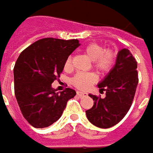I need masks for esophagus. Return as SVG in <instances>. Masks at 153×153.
Listing matches in <instances>:
<instances>
[{"instance_id":"esophagus-1","label":"esophagus","mask_w":153,"mask_h":153,"mask_svg":"<svg viewBox=\"0 0 153 153\" xmlns=\"http://www.w3.org/2000/svg\"><path fill=\"white\" fill-rule=\"evenodd\" d=\"M76 94H77L78 97H84V96H86V95H87L86 92H83V91H77Z\"/></svg>"}]
</instances>
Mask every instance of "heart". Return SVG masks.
Here are the masks:
<instances>
[{
  "mask_svg": "<svg viewBox=\"0 0 153 153\" xmlns=\"http://www.w3.org/2000/svg\"><path fill=\"white\" fill-rule=\"evenodd\" d=\"M84 52L86 55L92 61L94 68L100 71V73H107L109 72L115 64L116 54L114 51L110 49L103 48L101 45L91 43L86 46ZM64 68L66 69H69L71 68V57H68ZM97 81V75L93 72L88 73H78L76 74L71 80V83L74 86L80 90H86L92 84Z\"/></svg>",
  "mask_w": 153,
  "mask_h": 153,
  "instance_id": "obj_1",
  "label": "heart"
}]
</instances>
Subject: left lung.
Returning <instances> with one entry per match:
<instances>
[{
	"mask_svg": "<svg viewBox=\"0 0 153 153\" xmlns=\"http://www.w3.org/2000/svg\"><path fill=\"white\" fill-rule=\"evenodd\" d=\"M137 62L128 49L119 51L114 68L98 84L100 91H105L104 99L89 94L94 100L86 110L89 122L96 127L107 128L120 123L132 105L138 84Z\"/></svg>",
	"mask_w": 153,
	"mask_h": 153,
	"instance_id": "left-lung-1",
	"label": "left lung"
}]
</instances>
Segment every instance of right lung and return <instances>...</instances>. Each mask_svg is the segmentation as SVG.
I'll return each mask as SVG.
<instances>
[{
	"mask_svg": "<svg viewBox=\"0 0 153 153\" xmlns=\"http://www.w3.org/2000/svg\"><path fill=\"white\" fill-rule=\"evenodd\" d=\"M80 46L77 39L46 38L25 48L14 67L15 95L20 110L34 128H47L62 116L76 91L55 92L52 83L60 77L70 53Z\"/></svg>",
	"mask_w": 153,
	"mask_h": 153,
	"instance_id": "1",
	"label": "right lung"
}]
</instances>
